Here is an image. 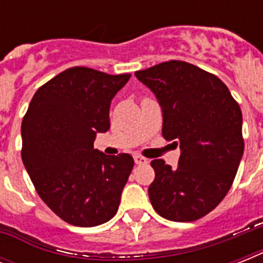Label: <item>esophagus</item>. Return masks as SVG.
I'll return each mask as SVG.
<instances>
[{
	"label": "esophagus",
	"mask_w": 263,
	"mask_h": 263,
	"mask_svg": "<svg viewBox=\"0 0 263 263\" xmlns=\"http://www.w3.org/2000/svg\"><path fill=\"white\" fill-rule=\"evenodd\" d=\"M134 160H135V162L138 165H144V164H148L147 158H144V157L142 156H135L134 157Z\"/></svg>",
	"instance_id": "34e87169"
}]
</instances>
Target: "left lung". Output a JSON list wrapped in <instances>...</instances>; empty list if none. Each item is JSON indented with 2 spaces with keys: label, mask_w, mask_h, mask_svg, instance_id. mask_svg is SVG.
Here are the masks:
<instances>
[{
  "label": "left lung",
  "mask_w": 263,
  "mask_h": 263,
  "mask_svg": "<svg viewBox=\"0 0 263 263\" xmlns=\"http://www.w3.org/2000/svg\"><path fill=\"white\" fill-rule=\"evenodd\" d=\"M162 110V136L180 147L177 168L152 161L148 198L161 217L177 222L210 213L232 185L245 142L241 110L216 75L184 61L135 72Z\"/></svg>",
  "instance_id": "obj_1"
}]
</instances>
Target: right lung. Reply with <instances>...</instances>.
Returning a JSON list of instances; mask_svg holds the SVG:
<instances>
[{
	"label": "right lung",
	"instance_id": "right-lung-1",
	"mask_svg": "<svg viewBox=\"0 0 263 263\" xmlns=\"http://www.w3.org/2000/svg\"><path fill=\"white\" fill-rule=\"evenodd\" d=\"M131 75L73 67L45 83L22 123V160L42 200L68 224L97 227L115 217L134 158L94 148L110 128L111 99Z\"/></svg>",
	"mask_w": 263,
	"mask_h": 263
}]
</instances>
